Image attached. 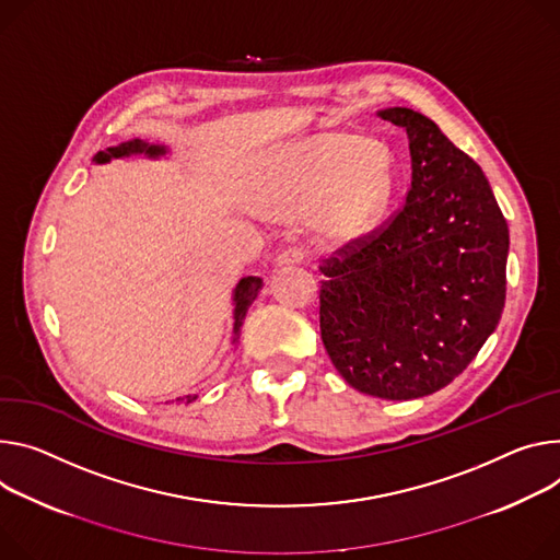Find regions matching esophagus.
Here are the masks:
<instances>
[{
  "label": "esophagus",
  "instance_id": "esophagus-1",
  "mask_svg": "<svg viewBox=\"0 0 560 560\" xmlns=\"http://www.w3.org/2000/svg\"><path fill=\"white\" fill-rule=\"evenodd\" d=\"M303 259H306V249H303V247H288L279 254L277 264L279 266H292V264H301Z\"/></svg>",
  "mask_w": 560,
  "mask_h": 560
}]
</instances>
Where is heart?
<instances>
[{"label": "heart", "instance_id": "b5f03b06", "mask_svg": "<svg viewBox=\"0 0 560 560\" xmlns=\"http://www.w3.org/2000/svg\"><path fill=\"white\" fill-rule=\"evenodd\" d=\"M395 185L386 149L362 136L324 133L279 151L257 178V196L277 212L311 210L313 228L328 238H352L384 214Z\"/></svg>", "mask_w": 560, "mask_h": 560}]
</instances>
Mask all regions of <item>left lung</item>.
<instances>
[{
	"label": "left lung",
	"mask_w": 560,
	"mask_h": 560,
	"mask_svg": "<svg viewBox=\"0 0 560 560\" xmlns=\"http://www.w3.org/2000/svg\"><path fill=\"white\" fill-rule=\"evenodd\" d=\"M406 131L411 189L390 223L319 268V328L339 375L382 399L431 395L495 330L510 228L480 165L406 107L377 112Z\"/></svg>",
	"instance_id": "obj_1"
}]
</instances>
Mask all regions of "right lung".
<instances>
[{
	"label": "right lung",
	"instance_id": "1",
	"mask_svg": "<svg viewBox=\"0 0 560 560\" xmlns=\"http://www.w3.org/2000/svg\"><path fill=\"white\" fill-rule=\"evenodd\" d=\"M170 154V149L165 144H154V142H147V140H140V138H133V140H127V142H120L116 147H107L105 151H97V154L93 156V163L95 165H105V163H112L116 159H129V156H147V159H163ZM264 288V281L259 277H243L234 292H232V303H234V324H232V343L238 341L241 337V326H243V319H245V313L247 308L252 306V301L259 296V290ZM178 399H187L191 401L194 397L191 395H185V397H178ZM176 399V401H178Z\"/></svg>",
	"mask_w": 560,
	"mask_h": 560
}]
</instances>
